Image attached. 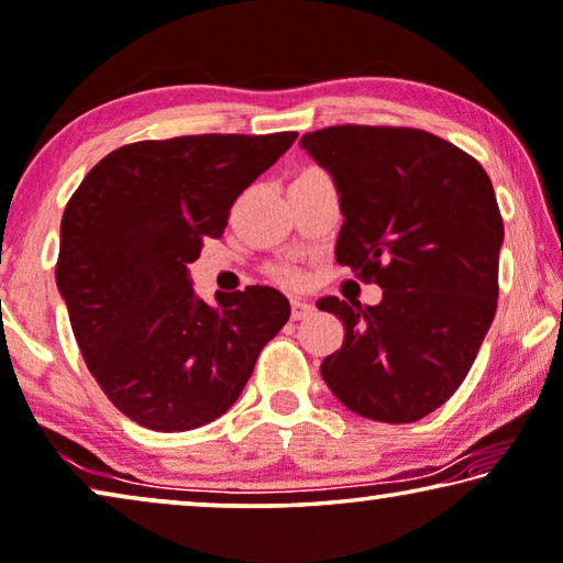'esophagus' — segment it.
I'll return each instance as SVG.
<instances>
[{
	"mask_svg": "<svg viewBox=\"0 0 563 563\" xmlns=\"http://www.w3.org/2000/svg\"><path fill=\"white\" fill-rule=\"evenodd\" d=\"M310 313H313V303H310L308 298H292L290 303L292 321H303V318H308Z\"/></svg>",
	"mask_w": 563,
	"mask_h": 563,
	"instance_id": "obj_1",
	"label": "esophagus"
}]
</instances>
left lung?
<instances>
[{
    "label": "left lung",
    "instance_id": "left-lung-1",
    "mask_svg": "<svg viewBox=\"0 0 563 563\" xmlns=\"http://www.w3.org/2000/svg\"><path fill=\"white\" fill-rule=\"evenodd\" d=\"M300 148L339 191L335 260L384 290L376 306L316 303L343 323L323 382L354 415L417 422L463 384L496 316V191L473 156L417 129L331 125Z\"/></svg>",
    "mask_w": 563,
    "mask_h": 563
}]
</instances>
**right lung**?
Here are the masks:
<instances>
[{"label":"right lung","instance_id":"1","mask_svg":"<svg viewBox=\"0 0 563 563\" xmlns=\"http://www.w3.org/2000/svg\"><path fill=\"white\" fill-rule=\"evenodd\" d=\"M296 136L139 141L98 162L67 201L57 290L90 374L133 422L184 432L222 417L288 323L280 290L247 285L209 306L187 265Z\"/></svg>","mask_w":563,"mask_h":563}]
</instances>
